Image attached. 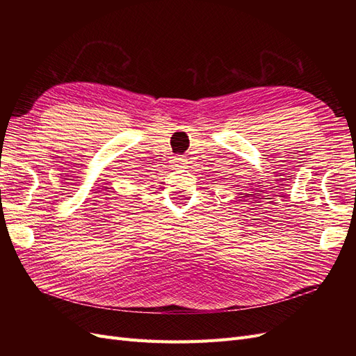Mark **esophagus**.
Here are the masks:
<instances>
[{"label": "esophagus", "mask_w": 356, "mask_h": 356, "mask_svg": "<svg viewBox=\"0 0 356 356\" xmlns=\"http://www.w3.org/2000/svg\"><path fill=\"white\" fill-rule=\"evenodd\" d=\"M187 165V160L181 156H175L172 159V166L174 168H184Z\"/></svg>", "instance_id": "obj_1"}]
</instances>
